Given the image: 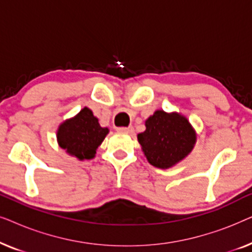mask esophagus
<instances>
[{
    "mask_svg": "<svg viewBox=\"0 0 252 252\" xmlns=\"http://www.w3.org/2000/svg\"><path fill=\"white\" fill-rule=\"evenodd\" d=\"M118 132L126 133V134H133L134 133V128H133L132 126H129V127H120V128H118Z\"/></svg>",
    "mask_w": 252,
    "mask_h": 252,
    "instance_id": "esophagus-1",
    "label": "esophagus"
}]
</instances>
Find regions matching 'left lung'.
<instances>
[{"instance_id":"1","label":"left lung","mask_w":252,"mask_h":252,"mask_svg":"<svg viewBox=\"0 0 252 252\" xmlns=\"http://www.w3.org/2000/svg\"><path fill=\"white\" fill-rule=\"evenodd\" d=\"M137 134L141 149L155 167L166 170L184 160L194 149L197 134L187 117L179 112L156 110Z\"/></svg>"}]
</instances>
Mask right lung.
Segmentation results:
<instances>
[{"instance_id":"right-lung-1","label":"right lung","mask_w":252,"mask_h":252,"mask_svg":"<svg viewBox=\"0 0 252 252\" xmlns=\"http://www.w3.org/2000/svg\"><path fill=\"white\" fill-rule=\"evenodd\" d=\"M108 134V127L99 125L92 110L85 106L74 117L60 124L56 136L58 146L65 153L78 160H85L95 157Z\"/></svg>"}]
</instances>
